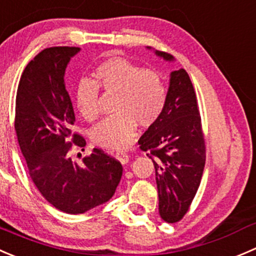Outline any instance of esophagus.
Instances as JSON below:
<instances>
[{
  "instance_id": "obj_1",
  "label": "esophagus",
  "mask_w": 256,
  "mask_h": 256,
  "mask_svg": "<svg viewBox=\"0 0 256 256\" xmlns=\"http://www.w3.org/2000/svg\"><path fill=\"white\" fill-rule=\"evenodd\" d=\"M116 159H117L118 162H120L122 164H127L128 160H129V156L127 153H124V152H117V153L114 154Z\"/></svg>"
}]
</instances>
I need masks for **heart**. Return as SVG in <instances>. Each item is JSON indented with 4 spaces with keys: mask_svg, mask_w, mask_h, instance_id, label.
Instances as JSON below:
<instances>
[{
    "mask_svg": "<svg viewBox=\"0 0 256 256\" xmlns=\"http://www.w3.org/2000/svg\"><path fill=\"white\" fill-rule=\"evenodd\" d=\"M98 88L117 93L113 104L114 114L90 132L94 144L103 148L127 146L136 134V123L150 127L163 114L168 100V87L160 73L124 58H110L97 67L94 82L84 80L77 88L78 110L87 120L98 117Z\"/></svg>",
    "mask_w": 256,
    "mask_h": 256,
    "instance_id": "1",
    "label": "heart"
}]
</instances>
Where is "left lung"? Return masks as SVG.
<instances>
[{
  "label": "left lung",
  "instance_id": "8db88e82",
  "mask_svg": "<svg viewBox=\"0 0 256 256\" xmlns=\"http://www.w3.org/2000/svg\"><path fill=\"white\" fill-rule=\"evenodd\" d=\"M156 54L173 60L169 53L156 50ZM138 144L153 160L162 219L179 222L189 210L206 166V140L198 100L186 70L170 73L166 110L144 132Z\"/></svg>",
  "mask_w": 256,
  "mask_h": 256
}]
</instances>
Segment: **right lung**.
Here are the masks:
<instances>
[{
    "label": "right lung",
    "instance_id": "obj_1",
    "mask_svg": "<svg viewBox=\"0 0 256 256\" xmlns=\"http://www.w3.org/2000/svg\"><path fill=\"white\" fill-rule=\"evenodd\" d=\"M80 50H43L24 68L16 96L14 129L30 176L43 198L67 214L110 200L123 173L122 164L102 149L94 148L80 163L70 156L73 146L82 152L86 146L84 138L72 133L76 118L64 84L67 64Z\"/></svg>",
    "mask_w": 256,
    "mask_h": 256
}]
</instances>
